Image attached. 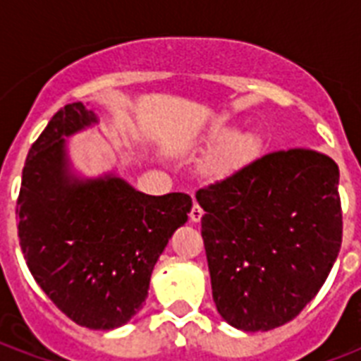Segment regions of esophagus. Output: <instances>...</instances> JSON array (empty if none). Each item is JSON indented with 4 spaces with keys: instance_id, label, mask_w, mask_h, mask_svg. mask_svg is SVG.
Segmentation results:
<instances>
[{
    "instance_id": "34e87169",
    "label": "esophagus",
    "mask_w": 361,
    "mask_h": 361,
    "mask_svg": "<svg viewBox=\"0 0 361 361\" xmlns=\"http://www.w3.org/2000/svg\"><path fill=\"white\" fill-rule=\"evenodd\" d=\"M202 215H204V209L202 206L198 202L192 204V208H191V214H189V219L192 221V223H198V221L202 219Z\"/></svg>"
}]
</instances>
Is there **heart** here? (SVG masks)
Returning <instances> with one entry per match:
<instances>
[{
  "mask_svg": "<svg viewBox=\"0 0 361 361\" xmlns=\"http://www.w3.org/2000/svg\"><path fill=\"white\" fill-rule=\"evenodd\" d=\"M217 140L225 142V146H223V159L225 161H234V159H240L241 155H245L249 149L252 147V138L247 135H234L231 130H219L217 135H215Z\"/></svg>",
  "mask_w": 361,
  "mask_h": 361,
  "instance_id": "obj_1",
  "label": "heart"
}]
</instances>
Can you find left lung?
Here are the masks:
<instances>
[{
	"mask_svg": "<svg viewBox=\"0 0 361 361\" xmlns=\"http://www.w3.org/2000/svg\"><path fill=\"white\" fill-rule=\"evenodd\" d=\"M339 166L292 147L197 191L215 307L238 330L268 331L302 313L343 240Z\"/></svg>",
	"mask_w": 361,
	"mask_h": 361,
	"instance_id": "obj_1",
	"label": "left lung"
}]
</instances>
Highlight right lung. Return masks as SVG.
Masks as SVG:
<instances>
[{
	"mask_svg": "<svg viewBox=\"0 0 361 361\" xmlns=\"http://www.w3.org/2000/svg\"><path fill=\"white\" fill-rule=\"evenodd\" d=\"M95 121L82 103L52 116L25 157L16 215L25 264L54 305L76 324L114 330L142 307L153 266L192 200L142 195L116 176H71L63 138Z\"/></svg>",
	"mask_w": 361,
	"mask_h": 361,
	"instance_id": "add662e5",
	"label": "right lung"
}]
</instances>
